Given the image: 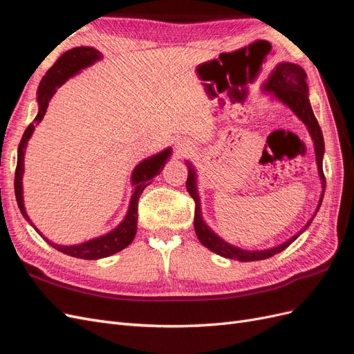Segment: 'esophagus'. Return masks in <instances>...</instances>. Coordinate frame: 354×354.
<instances>
[{
    "instance_id": "obj_1",
    "label": "esophagus",
    "mask_w": 354,
    "mask_h": 354,
    "mask_svg": "<svg viewBox=\"0 0 354 354\" xmlns=\"http://www.w3.org/2000/svg\"><path fill=\"white\" fill-rule=\"evenodd\" d=\"M189 145H190V143H187V142H178V143H177L178 152H186L187 149H189Z\"/></svg>"
}]
</instances>
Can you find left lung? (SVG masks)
Returning a JSON list of instances; mask_svg holds the SVG:
<instances>
[{
  "instance_id": "8db88e82",
  "label": "left lung",
  "mask_w": 354,
  "mask_h": 354,
  "mask_svg": "<svg viewBox=\"0 0 354 354\" xmlns=\"http://www.w3.org/2000/svg\"><path fill=\"white\" fill-rule=\"evenodd\" d=\"M306 78H307V75L301 66L295 65V63L283 62V63H279V65L273 69L269 80L263 84V90L273 93V95L277 100L285 103L288 108L291 109L299 118V120L303 121V124L307 127L310 136H312V138H313L319 177H320V183H322V195H320L319 205L316 208V212H317L320 208V203H322L325 186H326V180H325L324 168H322L325 143H324L322 130H320L316 116L312 111V106H310V102H308V87H307ZM187 165H189V177L186 181V189L189 192V195L195 201V221H194V224H195L196 236L203 246H207L208 250H211L212 252H216L221 257H226V259L238 260V261H259V260L269 259V257H273L277 252H282L310 226V223L313 221V218L316 216V212H315L313 217L307 221L306 226L297 234H294L291 239H288L286 242L277 245V246H273V248L263 250V251L241 250V248H238V246H233V245L227 243L226 241H223L220 236H217V234L207 226L205 221H203L202 212H201L199 195H198V189H196V173L189 162H187Z\"/></svg>"
}]
</instances>
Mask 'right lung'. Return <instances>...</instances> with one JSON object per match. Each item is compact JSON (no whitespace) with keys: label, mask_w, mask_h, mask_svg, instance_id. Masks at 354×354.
Segmentation results:
<instances>
[{"label":"right lung","mask_w":354,"mask_h":354,"mask_svg":"<svg viewBox=\"0 0 354 354\" xmlns=\"http://www.w3.org/2000/svg\"><path fill=\"white\" fill-rule=\"evenodd\" d=\"M102 59V53L97 51L93 47H77L72 48L59 57V60L53 65L48 72L42 77L39 87H38V106L39 111L38 115L35 116V120L32 124H29V127L25 130L22 140L19 143V149H17V167H16V174H15V194H16V201L20 212L24 214V217L32 224V221L29 220L28 214L25 211V205H24V189H22V177H24V158H25V151H26V145L28 140L30 138L32 133L35 130V125L39 124L44 118L48 103L51 100L53 95L57 91L59 87H62L71 77H73L75 73H78L81 69L91 66L94 62H97ZM171 155V149H165V151L159 152L158 155H153L151 158H147L145 160H142L138 164L131 176V183L134 186L133 195H131V201H130V207H128V212L125 218L122 220V223H120V226L116 229H113L112 232L103 234L100 238H95L91 241H87L80 245H71V246H65V245H57L53 243L51 241H48L47 238L42 236L39 233V230L34 226V229L41 234L42 238L47 243H50L51 246L63 254H68L71 257H77V259H84V260H99V259H104V257H109L112 254H116L122 251L124 248H127L130 245L136 236L137 232V203H138V198H140L142 192L145 190L146 186L151 185V181L155 176H158L160 171H162L165 160L169 158Z\"/></svg>","instance_id":"right-lung-1"}]
</instances>
